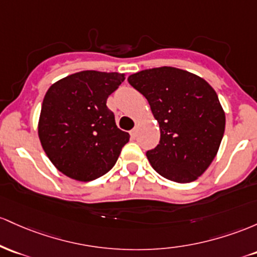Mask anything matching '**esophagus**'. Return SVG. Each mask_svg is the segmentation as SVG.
<instances>
[{"label": "esophagus", "mask_w": 257, "mask_h": 257, "mask_svg": "<svg viewBox=\"0 0 257 257\" xmlns=\"http://www.w3.org/2000/svg\"><path fill=\"white\" fill-rule=\"evenodd\" d=\"M130 136H131V138H136L137 137V128H132L131 131H130Z\"/></svg>", "instance_id": "obj_1"}]
</instances>
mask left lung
Here are the masks:
<instances>
[{
    "label": "left lung",
    "mask_w": 257,
    "mask_h": 257,
    "mask_svg": "<svg viewBox=\"0 0 257 257\" xmlns=\"http://www.w3.org/2000/svg\"><path fill=\"white\" fill-rule=\"evenodd\" d=\"M160 127V142L147 158L158 174L188 183L205 172L217 154L226 116L214 88L197 75L161 66L128 76Z\"/></svg>",
    "instance_id": "1"
}]
</instances>
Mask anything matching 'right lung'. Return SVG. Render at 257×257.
Listing matches in <instances>:
<instances>
[{
  "label": "right lung",
  "mask_w": 257,
  "mask_h": 257,
  "mask_svg": "<svg viewBox=\"0 0 257 257\" xmlns=\"http://www.w3.org/2000/svg\"><path fill=\"white\" fill-rule=\"evenodd\" d=\"M123 80V74L85 70L59 80L46 92L39 138L62 174L88 182L115 165L130 135L117 128L106 99Z\"/></svg>",
  "instance_id": "add662e5"
}]
</instances>
